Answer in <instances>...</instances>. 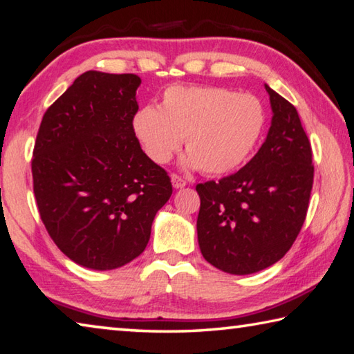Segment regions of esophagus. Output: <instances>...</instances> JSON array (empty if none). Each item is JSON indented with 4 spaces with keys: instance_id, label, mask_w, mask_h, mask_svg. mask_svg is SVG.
Here are the masks:
<instances>
[{
    "instance_id": "obj_1",
    "label": "esophagus",
    "mask_w": 354,
    "mask_h": 354,
    "mask_svg": "<svg viewBox=\"0 0 354 354\" xmlns=\"http://www.w3.org/2000/svg\"><path fill=\"white\" fill-rule=\"evenodd\" d=\"M171 182H172V186H174V188H185L186 186V180L185 178H182L180 176H177V174H171Z\"/></svg>"
}]
</instances>
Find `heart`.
<instances>
[{"instance_id": "heart-1", "label": "heart", "mask_w": 354, "mask_h": 354, "mask_svg": "<svg viewBox=\"0 0 354 354\" xmlns=\"http://www.w3.org/2000/svg\"><path fill=\"white\" fill-rule=\"evenodd\" d=\"M265 120L262 102L251 94L214 86H172L158 109L146 106L137 112L132 129L152 162L168 163L185 138V163L220 176L251 154Z\"/></svg>"}]
</instances>
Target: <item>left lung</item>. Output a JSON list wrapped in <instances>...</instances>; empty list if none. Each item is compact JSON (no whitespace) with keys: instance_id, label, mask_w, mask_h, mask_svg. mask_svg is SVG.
<instances>
[{"instance_id":"1","label":"left lung","mask_w":354,"mask_h":354,"mask_svg":"<svg viewBox=\"0 0 354 354\" xmlns=\"http://www.w3.org/2000/svg\"><path fill=\"white\" fill-rule=\"evenodd\" d=\"M265 89L272 120L257 154L234 174L196 186L200 251L237 276L268 268L288 252L305 222L315 177L296 108L268 84Z\"/></svg>"}]
</instances>
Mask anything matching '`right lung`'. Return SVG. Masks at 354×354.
I'll list each match as a JSON object with an SVG mask.
<instances>
[{
	"instance_id": "add662e5",
	"label": "right lung",
	"mask_w": 354,
	"mask_h": 354,
	"mask_svg": "<svg viewBox=\"0 0 354 354\" xmlns=\"http://www.w3.org/2000/svg\"><path fill=\"white\" fill-rule=\"evenodd\" d=\"M134 73L88 71L49 106L32 158L33 192L50 239L73 262L114 270L145 251L171 178L145 154L132 120Z\"/></svg>"
}]
</instances>
